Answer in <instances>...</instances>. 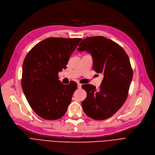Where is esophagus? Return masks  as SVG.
Listing matches in <instances>:
<instances>
[{"mask_svg": "<svg viewBox=\"0 0 155 155\" xmlns=\"http://www.w3.org/2000/svg\"><path fill=\"white\" fill-rule=\"evenodd\" d=\"M81 86H82V84H81L78 83V87L79 88V89H81Z\"/></svg>", "mask_w": 155, "mask_h": 155, "instance_id": "34e87169", "label": "esophagus"}]
</instances>
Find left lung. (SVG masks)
<instances>
[{
  "label": "left lung",
  "instance_id": "8db88e82",
  "mask_svg": "<svg viewBox=\"0 0 155 155\" xmlns=\"http://www.w3.org/2000/svg\"><path fill=\"white\" fill-rule=\"evenodd\" d=\"M79 51H86L93 58V69L104 77L100 89L87 84L82 107L87 116L94 120L112 117L126 101L133 73L128 55L117 43L104 36L86 38L80 43Z\"/></svg>",
  "mask_w": 155,
  "mask_h": 155
}]
</instances>
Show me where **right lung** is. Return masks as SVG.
I'll use <instances>...</instances> for the list:
<instances>
[{
	"instance_id": "1",
	"label": "right lung",
	"mask_w": 155,
	"mask_h": 155,
	"mask_svg": "<svg viewBox=\"0 0 155 155\" xmlns=\"http://www.w3.org/2000/svg\"><path fill=\"white\" fill-rule=\"evenodd\" d=\"M81 38H48L29 51L23 64L21 85L33 111L46 120H57L66 112L77 83L63 84L58 72L65 69Z\"/></svg>"
}]
</instances>
